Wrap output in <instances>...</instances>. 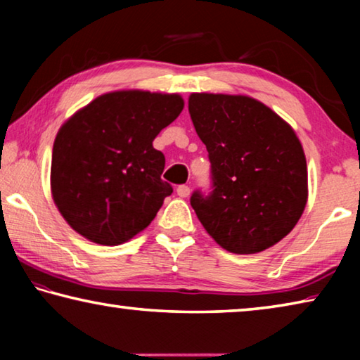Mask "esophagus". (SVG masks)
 Here are the masks:
<instances>
[{
  "instance_id": "1",
  "label": "esophagus",
  "mask_w": 360,
  "mask_h": 360,
  "mask_svg": "<svg viewBox=\"0 0 360 360\" xmlns=\"http://www.w3.org/2000/svg\"><path fill=\"white\" fill-rule=\"evenodd\" d=\"M176 193L179 195V197H182V198H186V197H188V195H191V187L188 186H178V188H176Z\"/></svg>"
}]
</instances>
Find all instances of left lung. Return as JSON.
<instances>
[{
  "label": "left lung",
  "mask_w": 360,
  "mask_h": 360,
  "mask_svg": "<svg viewBox=\"0 0 360 360\" xmlns=\"http://www.w3.org/2000/svg\"><path fill=\"white\" fill-rule=\"evenodd\" d=\"M188 112L211 163V192L192 208L217 245L255 254L295 227L308 198L307 160L295 131L249 96L192 94Z\"/></svg>",
  "instance_id": "8db88e82"
}]
</instances>
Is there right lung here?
Segmentation results:
<instances>
[{"label":"right lung","mask_w":360,"mask_h":360,"mask_svg":"<svg viewBox=\"0 0 360 360\" xmlns=\"http://www.w3.org/2000/svg\"><path fill=\"white\" fill-rule=\"evenodd\" d=\"M179 95L129 90L101 95L60 129L51 186L77 233L117 246L144 230L173 193L165 155L152 141L181 114Z\"/></svg>","instance_id":"obj_1"}]
</instances>
